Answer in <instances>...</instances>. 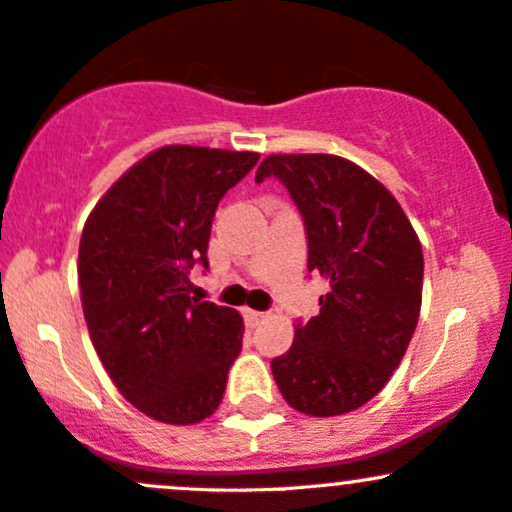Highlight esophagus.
<instances>
[{"instance_id":"1","label":"esophagus","mask_w":512,"mask_h":512,"mask_svg":"<svg viewBox=\"0 0 512 512\" xmlns=\"http://www.w3.org/2000/svg\"><path fill=\"white\" fill-rule=\"evenodd\" d=\"M244 320H246V324H249V327H256V324H261L263 320H266V312L249 310V307H246V310H244Z\"/></svg>"}]
</instances>
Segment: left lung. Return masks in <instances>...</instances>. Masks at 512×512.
<instances>
[{"label":"left lung","mask_w":512,"mask_h":512,"mask_svg":"<svg viewBox=\"0 0 512 512\" xmlns=\"http://www.w3.org/2000/svg\"><path fill=\"white\" fill-rule=\"evenodd\" d=\"M278 178L305 219L307 271L329 283L320 315L300 322L271 361L280 395L312 417L344 415L390 381L417 327L422 246L373 175L329 153H273L256 183Z\"/></svg>","instance_id":"left-lung-1"}]
</instances>
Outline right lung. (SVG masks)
<instances>
[{"instance_id":"add662e5","label":"right lung","mask_w":512,"mask_h":512,"mask_svg":"<svg viewBox=\"0 0 512 512\" xmlns=\"http://www.w3.org/2000/svg\"><path fill=\"white\" fill-rule=\"evenodd\" d=\"M256 161L254 151L163 146L104 192L82 229L90 339L119 393L158 422L195 425L222 403L244 320L190 298V268H207L219 200Z\"/></svg>"}]
</instances>
